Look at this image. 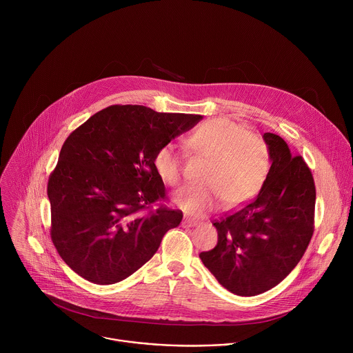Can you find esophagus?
I'll list each match as a JSON object with an SVG mask.
<instances>
[{"mask_svg": "<svg viewBox=\"0 0 353 353\" xmlns=\"http://www.w3.org/2000/svg\"><path fill=\"white\" fill-rule=\"evenodd\" d=\"M198 225V222L196 221H192V219H184L183 221V226H185V228H192V226H196Z\"/></svg>", "mask_w": 353, "mask_h": 353, "instance_id": "esophagus-1", "label": "esophagus"}]
</instances>
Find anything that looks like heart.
<instances>
[{
  "instance_id": "b5f03b06",
  "label": "heart",
  "mask_w": 353,
  "mask_h": 353,
  "mask_svg": "<svg viewBox=\"0 0 353 353\" xmlns=\"http://www.w3.org/2000/svg\"><path fill=\"white\" fill-rule=\"evenodd\" d=\"M187 143L207 162L203 181L173 194V203L184 212L204 215L219 203L223 210L239 208L261 191L270 172V148L259 134L229 119H211L191 132ZM152 163L165 184L180 183L183 161L173 143L162 145Z\"/></svg>"
}]
</instances>
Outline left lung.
Instances as JSON below:
<instances>
[{"instance_id":"8db88e82","label":"left lung","mask_w":353,"mask_h":353,"mask_svg":"<svg viewBox=\"0 0 353 353\" xmlns=\"http://www.w3.org/2000/svg\"><path fill=\"white\" fill-rule=\"evenodd\" d=\"M271 168L259 195L214 221L218 243L199 254L218 282L256 296L283 281L303 257L314 232L316 185L310 168L288 143L265 132Z\"/></svg>"}]
</instances>
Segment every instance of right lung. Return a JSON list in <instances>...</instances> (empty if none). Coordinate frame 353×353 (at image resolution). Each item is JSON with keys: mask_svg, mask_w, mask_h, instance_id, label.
I'll return each instance as SVG.
<instances>
[{"mask_svg": "<svg viewBox=\"0 0 353 353\" xmlns=\"http://www.w3.org/2000/svg\"><path fill=\"white\" fill-rule=\"evenodd\" d=\"M201 119L138 105L97 112L65 139L50 173V236L64 263L97 285L120 282L158 251L183 219L158 204L166 188L154 169L157 150Z\"/></svg>", "mask_w": 353, "mask_h": 353, "instance_id": "1", "label": "right lung"}]
</instances>
